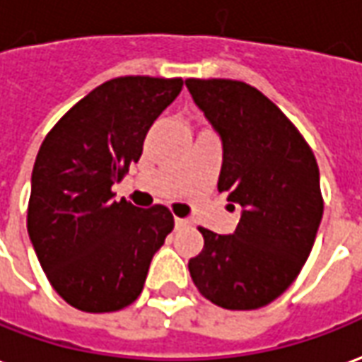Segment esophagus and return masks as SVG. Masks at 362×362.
Returning a JSON list of instances; mask_svg holds the SVG:
<instances>
[{
	"mask_svg": "<svg viewBox=\"0 0 362 362\" xmlns=\"http://www.w3.org/2000/svg\"><path fill=\"white\" fill-rule=\"evenodd\" d=\"M174 225H176V229H180V227H186V225H188V219H182V217H174Z\"/></svg>",
	"mask_w": 362,
	"mask_h": 362,
	"instance_id": "esophagus-1",
	"label": "esophagus"
}]
</instances>
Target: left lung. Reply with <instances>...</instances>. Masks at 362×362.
Masks as SVG:
<instances>
[{
    "label": "left lung",
    "instance_id": "1",
    "mask_svg": "<svg viewBox=\"0 0 362 362\" xmlns=\"http://www.w3.org/2000/svg\"><path fill=\"white\" fill-rule=\"evenodd\" d=\"M189 93L223 141L217 180L243 214L233 235L198 227L188 269L199 294L225 310H257L282 294L310 257L323 216L320 168L292 121L257 88L188 78Z\"/></svg>",
    "mask_w": 362,
    "mask_h": 362
}]
</instances>
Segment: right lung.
<instances>
[{"label":"right lung","mask_w":362,"mask_h":362,"mask_svg":"<svg viewBox=\"0 0 362 362\" xmlns=\"http://www.w3.org/2000/svg\"><path fill=\"white\" fill-rule=\"evenodd\" d=\"M182 78L119 76L82 98L47 133L33 166L27 231L50 286L76 310L117 312L143 292L174 229L168 207L113 199Z\"/></svg>","instance_id":"right-lung-1"}]
</instances>
